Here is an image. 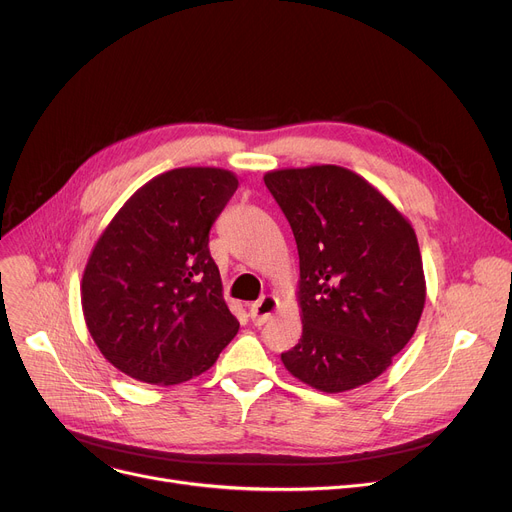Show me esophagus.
I'll return each mask as SVG.
<instances>
[{"instance_id": "34e87169", "label": "esophagus", "mask_w": 512, "mask_h": 512, "mask_svg": "<svg viewBox=\"0 0 512 512\" xmlns=\"http://www.w3.org/2000/svg\"><path fill=\"white\" fill-rule=\"evenodd\" d=\"M278 311V299L272 294H265L255 305H251V319L255 326H263L265 321H270L272 315Z\"/></svg>"}]
</instances>
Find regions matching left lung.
Listing matches in <instances>:
<instances>
[{"label":"left lung","instance_id":"obj_1","mask_svg":"<svg viewBox=\"0 0 512 512\" xmlns=\"http://www.w3.org/2000/svg\"><path fill=\"white\" fill-rule=\"evenodd\" d=\"M299 249L303 334L282 353L303 384L338 394L382 375L425 305L417 234L371 182L342 166L263 176Z\"/></svg>","mask_w":512,"mask_h":512}]
</instances>
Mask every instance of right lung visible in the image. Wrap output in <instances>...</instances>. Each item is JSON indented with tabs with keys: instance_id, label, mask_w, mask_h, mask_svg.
<instances>
[{
	"instance_id": "1",
	"label": "right lung",
	"mask_w": 512,
	"mask_h": 512,
	"mask_svg": "<svg viewBox=\"0 0 512 512\" xmlns=\"http://www.w3.org/2000/svg\"><path fill=\"white\" fill-rule=\"evenodd\" d=\"M238 186L224 168H176L143 184L97 238L80 282L89 334L130 378L174 386L236 336L209 230Z\"/></svg>"
}]
</instances>
